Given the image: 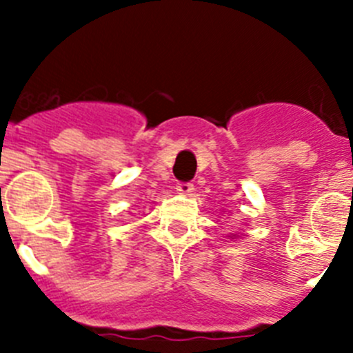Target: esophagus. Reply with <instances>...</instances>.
Masks as SVG:
<instances>
[{
	"label": "esophagus",
	"mask_w": 353,
	"mask_h": 353,
	"mask_svg": "<svg viewBox=\"0 0 353 353\" xmlns=\"http://www.w3.org/2000/svg\"><path fill=\"white\" fill-rule=\"evenodd\" d=\"M176 191H179V194L187 196L194 191V185H192L191 182H180V183H176Z\"/></svg>",
	"instance_id": "obj_1"
}]
</instances>
